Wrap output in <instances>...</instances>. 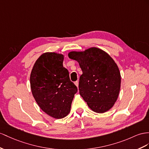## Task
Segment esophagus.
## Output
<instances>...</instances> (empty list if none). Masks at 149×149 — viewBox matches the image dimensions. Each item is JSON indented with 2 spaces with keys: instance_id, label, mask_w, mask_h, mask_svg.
Masks as SVG:
<instances>
[{
  "instance_id": "34e87169",
  "label": "esophagus",
  "mask_w": 149,
  "mask_h": 149,
  "mask_svg": "<svg viewBox=\"0 0 149 149\" xmlns=\"http://www.w3.org/2000/svg\"><path fill=\"white\" fill-rule=\"evenodd\" d=\"M74 84H75V85L77 86V87H78L79 86V81H75V82H74Z\"/></svg>"
}]
</instances>
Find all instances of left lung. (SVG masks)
Masks as SVG:
<instances>
[{
  "instance_id": "left-lung-1",
  "label": "left lung",
  "mask_w": 149,
  "mask_h": 149,
  "mask_svg": "<svg viewBox=\"0 0 149 149\" xmlns=\"http://www.w3.org/2000/svg\"><path fill=\"white\" fill-rule=\"evenodd\" d=\"M68 57L77 61L82 70L79 90L89 107L98 113L111 109L117 100L121 86L120 72L113 59L95 47L84 52H71Z\"/></svg>"
}]
</instances>
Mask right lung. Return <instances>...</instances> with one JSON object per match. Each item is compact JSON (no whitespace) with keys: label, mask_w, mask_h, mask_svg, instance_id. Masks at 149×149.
<instances>
[{"label":"right lung","mask_w":149,"mask_h":149,"mask_svg":"<svg viewBox=\"0 0 149 149\" xmlns=\"http://www.w3.org/2000/svg\"><path fill=\"white\" fill-rule=\"evenodd\" d=\"M63 55L45 53L36 61L30 75L33 96L43 111L53 118L60 119L70 111L77 87L63 67Z\"/></svg>","instance_id":"add662e5"}]
</instances>
